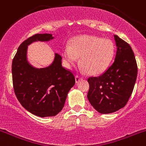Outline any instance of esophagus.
<instances>
[{
    "instance_id": "obj_1",
    "label": "esophagus",
    "mask_w": 146,
    "mask_h": 146,
    "mask_svg": "<svg viewBox=\"0 0 146 146\" xmlns=\"http://www.w3.org/2000/svg\"><path fill=\"white\" fill-rule=\"evenodd\" d=\"M82 79V77H80V76H78V75H76L75 76V80H76V82H79L80 80Z\"/></svg>"
}]
</instances>
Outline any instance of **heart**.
I'll use <instances>...</instances> for the list:
<instances>
[{
    "label": "heart",
    "instance_id": "heart-1",
    "mask_svg": "<svg viewBox=\"0 0 146 146\" xmlns=\"http://www.w3.org/2000/svg\"><path fill=\"white\" fill-rule=\"evenodd\" d=\"M115 54V45L109 38L91 35H82L74 38L71 44L63 47V56L67 66L80 63L88 73L97 74L108 68Z\"/></svg>",
    "mask_w": 146,
    "mask_h": 146
}]
</instances>
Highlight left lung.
Instances as JSON below:
<instances>
[{"label":"left lung","mask_w":146,"mask_h":146,"mask_svg":"<svg viewBox=\"0 0 146 146\" xmlns=\"http://www.w3.org/2000/svg\"><path fill=\"white\" fill-rule=\"evenodd\" d=\"M114 38L117 51L113 64L101 75L88 78V99L102 114L114 113L126 105L137 75L136 59L130 45L117 35Z\"/></svg>","instance_id":"8db88e82"}]
</instances>
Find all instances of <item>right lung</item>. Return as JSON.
Returning a JSON list of instances; mask_svg holds the SVG:
<instances>
[{"mask_svg":"<svg viewBox=\"0 0 146 146\" xmlns=\"http://www.w3.org/2000/svg\"><path fill=\"white\" fill-rule=\"evenodd\" d=\"M49 33H37L18 47L12 60L14 91L22 106L39 117L55 116L62 110L67 94L75 84L74 74L61 65L62 57L55 53L52 65L35 69L27 61L28 45L35 41H50Z\"/></svg>","mask_w":146,"mask_h":146,"instance_id":"right-lung-1","label":"right lung"}]
</instances>
